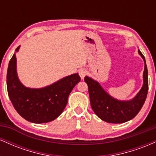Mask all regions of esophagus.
Here are the masks:
<instances>
[{
  "mask_svg": "<svg viewBox=\"0 0 156 156\" xmlns=\"http://www.w3.org/2000/svg\"><path fill=\"white\" fill-rule=\"evenodd\" d=\"M87 71L85 69H80L79 70V76L81 79H83L84 77L87 76Z\"/></svg>",
  "mask_w": 156,
  "mask_h": 156,
  "instance_id": "34e87169",
  "label": "esophagus"
}]
</instances>
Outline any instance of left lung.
I'll use <instances>...</instances> for the list:
<instances>
[{"instance_id":"obj_1","label":"left lung","mask_w":156,"mask_h":156,"mask_svg":"<svg viewBox=\"0 0 156 156\" xmlns=\"http://www.w3.org/2000/svg\"><path fill=\"white\" fill-rule=\"evenodd\" d=\"M144 62L142 87L133 99L121 101L114 99L102 88L99 83L86 76L92 110L102 120L108 123H123L134 118L142 108L148 92V72L146 61L141 52L138 51Z\"/></svg>"}]
</instances>
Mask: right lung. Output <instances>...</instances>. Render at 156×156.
<instances>
[{
    "instance_id": "obj_1",
    "label": "right lung",
    "mask_w": 156,
    "mask_h": 156,
    "mask_svg": "<svg viewBox=\"0 0 156 156\" xmlns=\"http://www.w3.org/2000/svg\"><path fill=\"white\" fill-rule=\"evenodd\" d=\"M19 48L20 46L16 52ZM80 80L76 73L44 88H27L17 77L15 54L9 61L6 76L7 91L14 108L23 118L34 123H45L56 119L67 105L69 94Z\"/></svg>"
}]
</instances>
